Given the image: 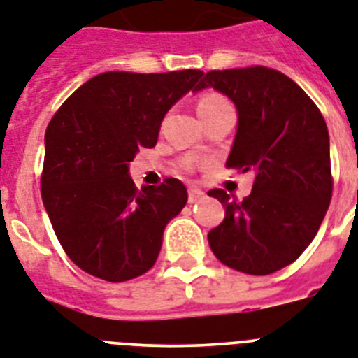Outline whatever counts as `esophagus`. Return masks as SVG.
I'll use <instances>...</instances> for the list:
<instances>
[{"label": "esophagus", "mask_w": 358, "mask_h": 358, "mask_svg": "<svg viewBox=\"0 0 358 358\" xmlns=\"http://www.w3.org/2000/svg\"><path fill=\"white\" fill-rule=\"evenodd\" d=\"M187 194H189V196H187L189 203H196V202H200V200H202V198H203V191H200V189H196V187L189 189Z\"/></svg>", "instance_id": "obj_1"}]
</instances>
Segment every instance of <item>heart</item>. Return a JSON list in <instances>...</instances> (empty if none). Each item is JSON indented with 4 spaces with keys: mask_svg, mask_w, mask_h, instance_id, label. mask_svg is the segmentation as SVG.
<instances>
[{
    "mask_svg": "<svg viewBox=\"0 0 358 358\" xmlns=\"http://www.w3.org/2000/svg\"><path fill=\"white\" fill-rule=\"evenodd\" d=\"M225 109H233L229 103V100L225 98V96L218 94V92H209V94H203L200 100H198V114H200V118L206 120L207 116H211V114L220 113V110ZM182 169L184 171H193V162L191 160H184L182 162Z\"/></svg>",
    "mask_w": 358,
    "mask_h": 358,
    "instance_id": "1",
    "label": "heart"
}]
</instances>
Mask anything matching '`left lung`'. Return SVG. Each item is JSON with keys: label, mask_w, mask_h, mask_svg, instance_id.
<instances>
[{"label": "left lung", "mask_w": 358, "mask_h": 358, "mask_svg": "<svg viewBox=\"0 0 358 358\" xmlns=\"http://www.w3.org/2000/svg\"><path fill=\"white\" fill-rule=\"evenodd\" d=\"M233 100L238 129L225 167L255 171L242 202L211 189L225 218L209 231L215 257L248 275H271L295 262L311 244L331 202L329 134L322 113L275 69L211 71L196 87Z\"/></svg>", "instance_id": "left-lung-1"}]
</instances>
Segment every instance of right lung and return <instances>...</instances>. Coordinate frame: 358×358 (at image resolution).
I'll list each match as a JSON object with an SVG mask.
<instances>
[{"label": "right lung", "instance_id": "right-lung-1", "mask_svg": "<svg viewBox=\"0 0 358 358\" xmlns=\"http://www.w3.org/2000/svg\"><path fill=\"white\" fill-rule=\"evenodd\" d=\"M202 71L103 72L69 96L45 133L41 198L63 251L80 269L125 282L155 266L165 225L187 203L176 178L138 191L129 162L156 145L176 101Z\"/></svg>", "mask_w": 358, "mask_h": 358}]
</instances>
